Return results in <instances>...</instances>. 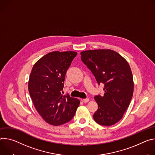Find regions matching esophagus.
<instances>
[{"instance_id": "esophagus-1", "label": "esophagus", "mask_w": 155, "mask_h": 155, "mask_svg": "<svg viewBox=\"0 0 155 155\" xmlns=\"http://www.w3.org/2000/svg\"><path fill=\"white\" fill-rule=\"evenodd\" d=\"M84 103H87L89 101V98H84V99H82L81 100Z\"/></svg>"}]
</instances>
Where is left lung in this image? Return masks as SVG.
Here are the masks:
<instances>
[{"mask_svg": "<svg viewBox=\"0 0 155 155\" xmlns=\"http://www.w3.org/2000/svg\"><path fill=\"white\" fill-rule=\"evenodd\" d=\"M81 55L98 84L105 85L104 95L94 97L98 106L93 115L95 121L101 126L113 125L121 119L132 98L134 82L129 64L109 49L87 50Z\"/></svg>", "mask_w": 155, "mask_h": 155, "instance_id": "8db88e82", "label": "left lung"}]
</instances>
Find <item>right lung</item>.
I'll return each instance as SVG.
<instances>
[{
    "label": "right lung",
    "mask_w": 155,
    "mask_h": 155,
    "mask_svg": "<svg viewBox=\"0 0 155 155\" xmlns=\"http://www.w3.org/2000/svg\"><path fill=\"white\" fill-rule=\"evenodd\" d=\"M75 51H52L34 64L29 76L28 90L33 104L45 121L59 126L74 117L79 105L78 98L63 96L65 74Z\"/></svg>",
    "instance_id": "1"
}]
</instances>
